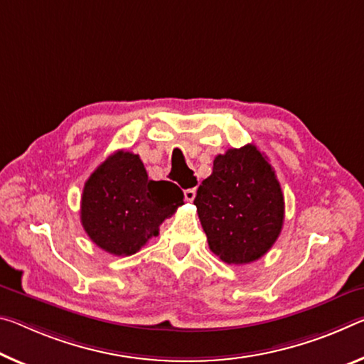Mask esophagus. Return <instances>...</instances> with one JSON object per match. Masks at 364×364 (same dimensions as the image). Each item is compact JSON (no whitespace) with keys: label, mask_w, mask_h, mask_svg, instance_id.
<instances>
[{"label":"esophagus","mask_w":364,"mask_h":364,"mask_svg":"<svg viewBox=\"0 0 364 364\" xmlns=\"http://www.w3.org/2000/svg\"><path fill=\"white\" fill-rule=\"evenodd\" d=\"M194 198H196V188H188V189H184V199H186V200H189V203H191V200H194Z\"/></svg>","instance_id":"34e87169"}]
</instances>
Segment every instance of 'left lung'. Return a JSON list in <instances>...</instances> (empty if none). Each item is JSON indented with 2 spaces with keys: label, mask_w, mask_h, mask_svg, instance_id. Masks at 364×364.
Wrapping results in <instances>:
<instances>
[{
  "label": "left lung",
  "mask_w": 364,
  "mask_h": 364,
  "mask_svg": "<svg viewBox=\"0 0 364 364\" xmlns=\"http://www.w3.org/2000/svg\"><path fill=\"white\" fill-rule=\"evenodd\" d=\"M194 205L210 251L227 264L257 261L274 246L284 225L280 183L252 144L217 155Z\"/></svg>",
  "instance_id": "1"
}]
</instances>
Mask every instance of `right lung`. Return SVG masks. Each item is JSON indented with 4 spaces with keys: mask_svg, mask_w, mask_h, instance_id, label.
<instances>
[{
    "mask_svg": "<svg viewBox=\"0 0 364 364\" xmlns=\"http://www.w3.org/2000/svg\"><path fill=\"white\" fill-rule=\"evenodd\" d=\"M183 191L171 181H154L139 155L118 151L89 176L80 200L85 233L113 256H131L183 205Z\"/></svg>",
    "mask_w": 364,
    "mask_h": 364,
    "instance_id": "right-lung-1",
    "label": "right lung"
}]
</instances>
